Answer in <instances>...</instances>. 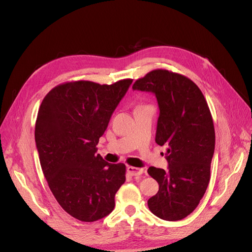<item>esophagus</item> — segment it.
I'll list each match as a JSON object with an SVG mask.
<instances>
[{
	"label": "esophagus",
	"instance_id": "1",
	"mask_svg": "<svg viewBox=\"0 0 252 252\" xmlns=\"http://www.w3.org/2000/svg\"><path fill=\"white\" fill-rule=\"evenodd\" d=\"M127 173L132 176H136V175H142L144 172H145V170L142 169V168H135V167H127L126 168Z\"/></svg>",
	"mask_w": 252,
	"mask_h": 252
}]
</instances>
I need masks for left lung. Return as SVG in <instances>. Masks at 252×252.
<instances>
[{
  "instance_id": "1",
  "label": "left lung",
  "mask_w": 252,
  "mask_h": 252,
  "mask_svg": "<svg viewBox=\"0 0 252 252\" xmlns=\"http://www.w3.org/2000/svg\"><path fill=\"white\" fill-rule=\"evenodd\" d=\"M132 89L156 95L160 112L155 141L168 147L167 172L147 170L159 184L148 208L162 220H182L195 210L210 181L216 144L210 109L190 79L164 69L148 72Z\"/></svg>"
}]
</instances>
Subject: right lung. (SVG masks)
<instances>
[{"label":"right lung","instance_id":"right-lung-1","mask_svg":"<svg viewBox=\"0 0 252 252\" xmlns=\"http://www.w3.org/2000/svg\"><path fill=\"white\" fill-rule=\"evenodd\" d=\"M132 81L60 84L37 112L34 137L42 171L57 202L80 221L108 216L126 182V165L105 161L96 145Z\"/></svg>","mask_w":252,"mask_h":252}]
</instances>
